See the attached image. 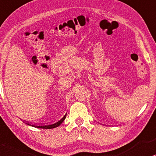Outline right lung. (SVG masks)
Returning a JSON list of instances; mask_svg holds the SVG:
<instances>
[{"label": "right lung", "instance_id": "obj_1", "mask_svg": "<svg viewBox=\"0 0 156 156\" xmlns=\"http://www.w3.org/2000/svg\"><path fill=\"white\" fill-rule=\"evenodd\" d=\"M66 114L62 118V119L60 120V121H58V122H56V123H55V124H52V125H40V126H39H39L38 125H32L31 126H33V127H37V128H42V129H52V128L57 127H58V126L60 125H61V123H62V122L64 121L65 119H66Z\"/></svg>", "mask_w": 156, "mask_h": 156}]
</instances>
